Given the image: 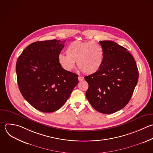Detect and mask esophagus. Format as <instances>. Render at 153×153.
Returning a JSON list of instances; mask_svg holds the SVG:
<instances>
[{
	"label": "esophagus",
	"mask_w": 153,
	"mask_h": 153,
	"mask_svg": "<svg viewBox=\"0 0 153 153\" xmlns=\"http://www.w3.org/2000/svg\"><path fill=\"white\" fill-rule=\"evenodd\" d=\"M78 80H79V81H83V80L84 79V77H82V76H79L78 77Z\"/></svg>",
	"instance_id": "1"
}]
</instances>
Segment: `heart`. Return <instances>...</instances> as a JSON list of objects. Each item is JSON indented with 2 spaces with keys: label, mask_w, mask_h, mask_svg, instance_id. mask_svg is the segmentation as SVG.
Returning a JSON list of instances; mask_svg holds the SVG:
<instances>
[{
  "label": "heart",
  "mask_w": 153,
  "mask_h": 153,
  "mask_svg": "<svg viewBox=\"0 0 153 153\" xmlns=\"http://www.w3.org/2000/svg\"><path fill=\"white\" fill-rule=\"evenodd\" d=\"M66 54H59L58 61L62 68L71 71L75 66L87 74L97 72L104 60V51L102 46L94 42L75 41L66 48Z\"/></svg>",
  "instance_id": "obj_1"
}]
</instances>
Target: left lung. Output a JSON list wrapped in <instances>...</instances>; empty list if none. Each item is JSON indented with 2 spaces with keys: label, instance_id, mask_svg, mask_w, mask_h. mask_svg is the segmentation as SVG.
<instances>
[{
  "label": "left lung",
  "instance_id": "1",
  "mask_svg": "<svg viewBox=\"0 0 153 153\" xmlns=\"http://www.w3.org/2000/svg\"><path fill=\"white\" fill-rule=\"evenodd\" d=\"M104 60L96 73L85 76L86 97L97 111L109 114L123 108L130 100L139 74L134 59L124 47L111 41H99Z\"/></svg>",
  "mask_w": 153,
  "mask_h": 153
}]
</instances>
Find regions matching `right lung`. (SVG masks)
Here are the masks:
<instances>
[{"label": "right lung", "instance_id": "right-lung-1", "mask_svg": "<svg viewBox=\"0 0 153 153\" xmlns=\"http://www.w3.org/2000/svg\"><path fill=\"white\" fill-rule=\"evenodd\" d=\"M65 41L53 39L33 42L17 59L20 91L39 111L49 113L59 109L78 83V76L64 70L58 61Z\"/></svg>", "mask_w": 153, "mask_h": 153}]
</instances>
